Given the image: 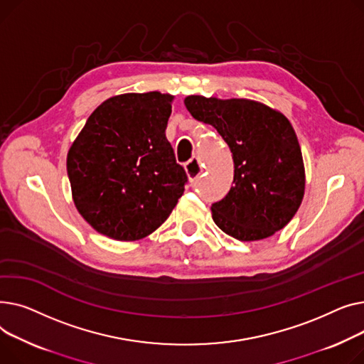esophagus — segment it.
<instances>
[{
	"label": "esophagus",
	"instance_id": "obj_1",
	"mask_svg": "<svg viewBox=\"0 0 364 364\" xmlns=\"http://www.w3.org/2000/svg\"><path fill=\"white\" fill-rule=\"evenodd\" d=\"M185 170H186V175L189 178L191 182H196L201 172H203V167L200 164V160L197 157H192L186 164H185Z\"/></svg>",
	"mask_w": 364,
	"mask_h": 364
}]
</instances>
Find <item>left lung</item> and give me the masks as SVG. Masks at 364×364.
<instances>
[{"mask_svg": "<svg viewBox=\"0 0 364 364\" xmlns=\"http://www.w3.org/2000/svg\"><path fill=\"white\" fill-rule=\"evenodd\" d=\"M192 117L216 127L233 159V185L211 204L213 220L240 241H259L285 228L304 197L300 144L289 120L244 98L189 95Z\"/></svg>", "mask_w": 364, "mask_h": 364, "instance_id": "obj_1", "label": "left lung"}]
</instances>
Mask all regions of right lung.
I'll use <instances>...</instances> for the list:
<instances>
[{"label": "right lung", "instance_id": "right-lung-1", "mask_svg": "<svg viewBox=\"0 0 364 364\" xmlns=\"http://www.w3.org/2000/svg\"><path fill=\"white\" fill-rule=\"evenodd\" d=\"M173 97L123 94L98 105L68 154L77 211L117 241L153 233L178 204L188 176L166 138Z\"/></svg>", "mask_w": 364, "mask_h": 364}]
</instances>
